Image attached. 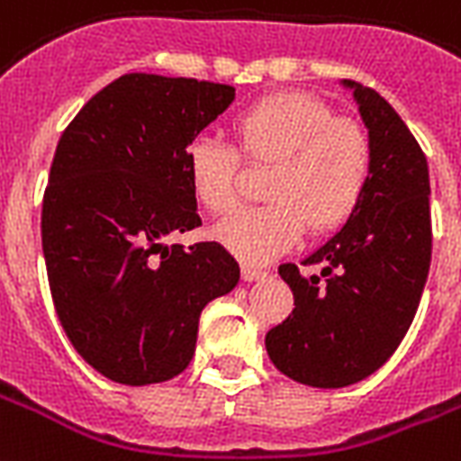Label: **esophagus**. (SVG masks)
Masks as SVG:
<instances>
[{
  "instance_id": "1",
  "label": "esophagus",
  "mask_w": 461,
  "mask_h": 461,
  "mask_svg": "<svg viewBox=\"0 0 461 461\" xmlns=\"http://www.w3.org/2000/svg\"><path fill=\"white\" fill-rule=\"evenodd\" d=\"M266 276H268V273H266L263 268H258V266H251V263H244V266H241V277H244V280H249V283H254V280H258V277H266Z\"/></svg>"
}]
</instances>
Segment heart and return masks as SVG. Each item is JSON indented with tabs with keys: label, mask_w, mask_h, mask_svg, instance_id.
Wrapping results in <instances>:
<instances>
[{
	"label": "heart",
	"mask_w": 461,
	"mask_h": 461,
	"mask_svg": "<svg viewBox=\"0 0 461 461\" xmlns=\"http://www.w3.org/2000/svg\"><path fill=\"white\" fill-rule=\"evenodd\" d=\"M237 149L217 137H198L185 152L188 181L210 215L239 205L242 157L270 164L261 207H249L217 227V237L244 261L283 254L309 224L314 234L339 230L360 205L372 174L370 137L356 121L333 118L324 101L307 94H273L231 121Z\"/></svg>",
	"instance_id": "1"
}]
</instances>
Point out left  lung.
Listing matches in <instances>:
<instances>
[{"label":"left lung","instance_id":"obj_1","mask_svg":"<svg viewBox=\"0 0 461 461\" xmlns=\"http://www.w3.org/2000/svg\"><path fill=\"white\" fill-rule=\"evenodd\" d=\"M353 91L372 145V174L353 217L304 258L277 273L294 294L293 314L266 333L277 370L294 382L339 389L370 377L409 331L433 251L430 178L423 149L377 91L343 79Z\"/></svg>","mask_w":461,"mask_h":461}]
</instances>
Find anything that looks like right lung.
I'll return each mask as SVG.
<instances>
[{"label":"right lung","mask_w":461,"mask_h":461,"mask_svg":"<svg viewBox=\"0 0 461 461\" xmlns=\"http://www.w3.org/2000/svg\"><path fill=\"white\" fill-rule=\"evenodd\" d=\"M234 101V86L132 72L86 101L55 149L43 195V256L55 312L104 377L145 386L184 372L200 312L239 283L200 227L188 145Z\"/></svg>","instance_id":"1"}]
</instances>
